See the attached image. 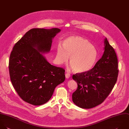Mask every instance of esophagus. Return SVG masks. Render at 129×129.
<instances>
[{
  "mask_svg": "<svg viewBox=\"0 0 129 129\" xmlns=\"http://www.w3.org/2000/svg\"><path fill=\"white\" fill-rule=\"evenodd\" d=\"M65 75H66V78L67 79L69 78L70 77V76H71L70 74H69V73H66Z\"/></svg>",
  "mask_w": 129,
  "mask_h": 129,
  "instance_id": "34e87169",
  "label": "esophagus"
}]
</instances>
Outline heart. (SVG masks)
Segmentation results:
<instances>
[{
    "instance_id": "1",
    "label": "heart",
    "mask_w": 129,
    "mask_h": 129,
    "mask_svg": "<svg viewBox=\"0 0 129 129\" xmlns=\"http://www.w3.org/2000/svg\"><path fill=\"white\" fill-rule=\"evenodd\" d=\"M70 57L71 68L76 73H84L94 66L98 51L86 39L78 36H72L66 39L63 47L58 44L56 49V61L59 64L66 63Z\"/></svg>"
}]
</instances>
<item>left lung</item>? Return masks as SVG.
<instances>
[{
    "mask_svg": "<svg viewBox=\"0 0 129 129\" xmlns=\"http://www.w3.org/2000/svg\"><path fill=\"white\" fill-rule=\"evenodd\" d=\"M102 57L90 70L73 75L78 84L73 93V102L82 108H91L102 103L115 85L118 74V61L114 48L104 39Z\"/></svg>",
    "mask_w": 129,
    "mask_h": 129,
    "instance_id": "left-lung-1",
    "label": "left lung"
}]
</instances>
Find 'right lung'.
I'll return each instance as SVG.
<instances>
[{"instance_id":"right-lung-1","label":"right lung","mask_w":129,"mask_h":129,"mask_svg":"<svg viewBox=\"0 0 129 129\" xmlns=\"http://www.w3.org/2000/svg\"><path fill=\"white\" fill-rule=\"evenodd\" d=\"M58 28L32 29L14 45L9 60L11 81L19 96L34 105L46 103L64 81L65 70L49 63L40 52L50 51Z\"/></svg>"}]
</instances>
